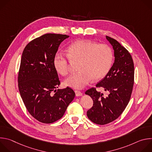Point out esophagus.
I'll return each mask as SVG.
<instances>
[{
  "instance_id": "1",
  "label": "esophagus",
  "mask_w": 152,
  "mask_h": 152,
  "mask_svg": "<svg viewBox=\"0 0 152 152\" xmlns=\"http://www.w3.org/2000/svg\"><path fill=\"white\" fill-rule=\"evenodd\" d=\"M75 92V94H76V96H77V97L81 96L82 95V93L80 91H78V90H76Z\"/></svg>"
}]
</instances>
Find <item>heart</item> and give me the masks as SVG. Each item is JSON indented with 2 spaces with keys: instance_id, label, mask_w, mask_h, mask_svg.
Listing matches in <instances>:
<instances>
[{
  "instance_id": "b5f03b06",
  "label": "heart",
  "mask_w": 152,
  "mask_h": 152,
  "mask_svg": "<svg viewBox=\"0 0 152 152\" xmlns=\"http://www.w3.org/2000/svg\"><path fill=\"white\" fill-rule=\"evenodd\" d=\"M67 56L57 53L53 59V66L60 75L66 76L69 72V61L79 60V72L71 75L64 80V84L74 89H82L93 79L104 77L110 70L113 61L111 48L104 44H97L90 40H77L67 49Z\"/></svg>"
}]
</instances>
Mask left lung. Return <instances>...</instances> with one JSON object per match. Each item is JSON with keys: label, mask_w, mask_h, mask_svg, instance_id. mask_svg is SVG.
Instances as JSON below:
<instances>
[{"label": "left lung", "mask_w": 152, "mask_h": 152, "mask_svg": "<svg viewBox=\"0 0 152 152\" xmlns=\"http://www.w3.org/2000/svg\"><path fill=\"white\" fill-rule=\"evenodd\" d=\"M114 50L115 60L109 72L97 85L108 93L106 96L91 88L86 91L93 100L86 114L93 123L103 125L116 120L131 97L134 83V64L130 53L114 38L106 36Z\"/></svg>", "instance_id": "left-lung-1"}]
</instances>
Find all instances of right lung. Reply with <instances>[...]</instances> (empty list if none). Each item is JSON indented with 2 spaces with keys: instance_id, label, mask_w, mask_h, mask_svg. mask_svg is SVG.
<instances>
[{
  "instance_id": "add662e5",
  "label": "right lung",
  "mask_w": 152,
  "mask_h": 152,
  "mask_svg": "<svg viewBox=\"0 0 152 152\" xmlns=\"http://www.w3.org/2000/svg\"><path fill=\"white\" fill-rule=\"evenodd\" d=\"M69 37L45 34L29 42L21 56L19 92L29 114L43 123H52L62 118L75 96L69 87L56 90L60 81L53 63L60 44Z\"/></svg>"
}]
</instances>
